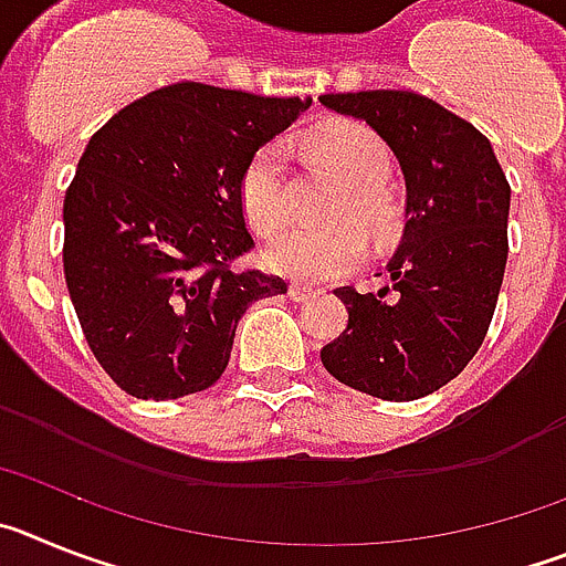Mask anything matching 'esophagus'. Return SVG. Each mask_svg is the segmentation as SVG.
Instances as JSON below:
<instances>
[{
	"label": "esophagus",
	"mask_w": 566,
	"mask_h": 566,
	"mask_svg": "<svg viewBox=\"0 0 566 566\" xmlns=\"http://www.w3.org/2000/svg\"><path fill=\"white\" fill-rule=\"evenodd\" d=\"M314 294H319V289L303 286V283H294V286L289 289V297H292L294 303H306V300H312Z\"/></svg>",
	"instance_id": "1"
}]
</instances>
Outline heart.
<instances>
[{
	"label": "heart",
	"instance_id": "1",
	"mask_svg": "<svg viewBox=\"0 0 566 566\" xmlns=\"http://www.w3.org/2000/svg\"><path fill=\"white\" fill-rule=\"evenodd\" d=\"M319 161L348 184L345 209H357L365 221L385 227L391 207L379 184L391 172V155L374 129L357 122H337L312 135ZM240 207L258 232L269 234L286 221V144L266 142L240 175ZM368 254V229L357 218L332 223H292L266 249V266L289 280L326 283L359 266Z\"/></svg>",
	"mask_w": 566,
	"mask_h": 566
}]
</instances>
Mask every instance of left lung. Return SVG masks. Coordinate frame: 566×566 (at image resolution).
Returning a JSON list of instances; mask_svg holds the SVG:
<instances>
[{
    "instance_id": "obj_1",
    "label": "left lung",
    "mask_w": 566,
    "mask_h": 566,
    "mask_svg": "<svg viewBox=\"0 0 566 566\" xmlns=\"http://www.w3.org/2000/svg\"><path fill=\"white\" fill-rule=\"evenodd\" d=\"M397 155L405 229L377 294L337 289L348 326L319 359L354 391L411 402L462 374L488 334L507 263L510 184L490 142L408 90L328 93Z\"/></svg>"
}]
</instances>
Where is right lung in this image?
<instances>
[{"mask_svg": "<svg viewBox=\"0 0 566 566\" xmlns=\"http://www.w3.org/2000/svg\"><path fill=\"white\" fill-rule=\"evenodd\" d=\"M312 98L181 82L109 118L64 195V280L90 352L122 391L178 399L221 379L277 274L234 272L254 247L240 175Z\"/></svg>", "mask_w": 566, "mask_h": 566, "instance_id": "obj_1", "label": "right lung"}]
</instances>
